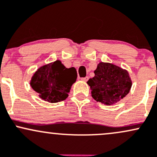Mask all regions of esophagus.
Returning a JSON list of instances; mask_svg holds the SVG:
<instances>
[{
  "label": "esophagus",
  "instance_id": "1",
  "mask_svg": "<svg viewBox=\"0 0 157 157\" xmlns=\"http://www.w3.org/2000/svg\"><path fill=\"white\" fill-rule=\"evenodd\" d=\"M88 76H86V77H84V78H82L81 79H82V81H84V82H87V81L88 80Z\"/></svg>",
  "mask_w": 157,
  "mask_h": 157
}]
</instances>
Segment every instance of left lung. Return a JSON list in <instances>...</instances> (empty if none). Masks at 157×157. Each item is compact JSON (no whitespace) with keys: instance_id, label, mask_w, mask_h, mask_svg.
Segmentation results:
<instances>
[{"instance_id":"1","label":"left lung","mask_w":157,"mask_h":157,"mask_svg":"<svg viewBox=\"0 0 157 157\" xmlns=\"http://www.w3.org/2000/svg\"><path fill=\"white\" fill-rule=\"evenodd\" d=\"M95 76L87 83L91 96L96 101L111 105L120 101L130 92L132 82L128 72L110 63L100 62Z\"/></svg>"}]
</instances>
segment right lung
<instances>
[{
  "label": "right lung",
  "mask_w": 157,
  "mask_h": 157,
  "mask_svg": "<svg viewBox=\"0 0 157 157\" xmlns=\"http://www.w3.org/2000/svg\"><path fill=\"white\" fill-rule=\"evenodd\" d=\"M76 78L75 68H66L57 60L38 68L32 78L30 84L42 99L56 103L68 97L70 87Z\"/></svg>",
  "instance_id": "obj_1"
}]
</instances>
